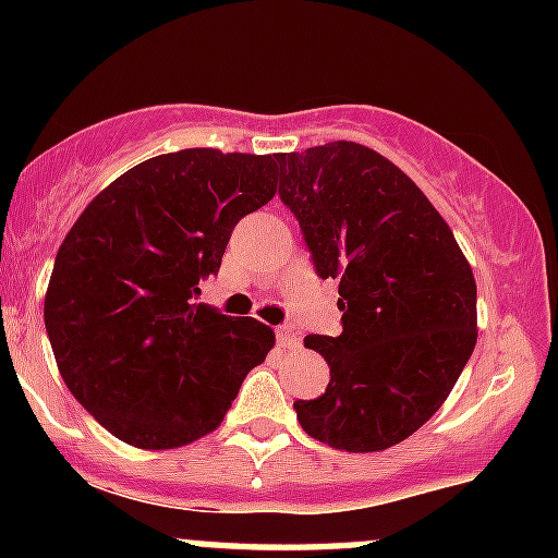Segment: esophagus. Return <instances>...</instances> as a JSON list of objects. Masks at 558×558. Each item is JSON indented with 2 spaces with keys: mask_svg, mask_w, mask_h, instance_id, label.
Masks as SVG:
<instances>
[{
  "mask_svg": "<svg viewBox=\"0 0 558 558\" xmlns=\"http://www.w3.org/2000/svg\"><path fill=\"white\" fill-rule=\"evenodd\" d=\"M275 340H278L280 348H296L300 345V337L294 335V326L291 324H283L275 329Z\"/></svg>",
  "mask_w": 558,
  "mask_h": 558,
  "instance_id": "34e87169",
  "label": "esophagus"
}]
</instances>
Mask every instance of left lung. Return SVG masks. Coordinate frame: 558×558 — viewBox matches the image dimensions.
<instances>
[{"instance_id": "obj_1", "label": "left lung", "mask_w": 558, "mask_h": 558, "mask_svg": "<svg viewBox=\"0 0 558 558\" xmlns=\"http://www.w3.org/2000/svg\"><path fill=\"white\" fill-rule=\"evenodd\" d=\"M278 196L318 278L340 280L342 335H307L329 386L296 421L337 451H386L440 410L477 340V291L453 232L399 167L359 143L280 154Z\"/></svg>"}]
</instances>
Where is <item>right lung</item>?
Masks as SVG:
<instances>
[{
    "instance_id": "obj_1",
    "label": "right lung",
    "mask_w": 558,
    "mask_h": 558,
    "mask_svg": "<svg viewBox=\"0 0 558 558\" xmlns=\"http://www.w3.org/2000/svg\"><path fill=\"white\" fill-rule=\"evenodd\" d=\"M278 156L185 148L123 172L56 253L45 331L72 397L118 440L180 448L216 429L275 335L194 302Z\"/></svg>"
}]
</instances>
